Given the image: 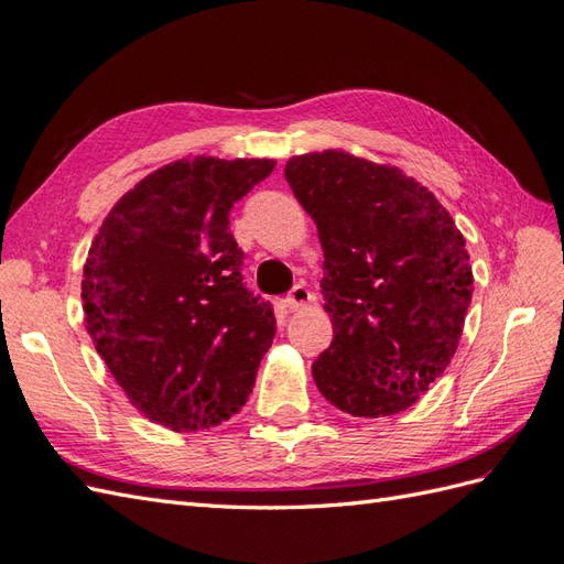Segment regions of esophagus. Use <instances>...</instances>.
Returning <instances> with one entry per match:
<instances>
[{
	"label": "esophagus",
	"mask_w": 564,
	"mask_h": 564,
	"mask_svg": "<svg viewBox=\"0 0 564 564\" xmlns=\"http://www.w3.org/2000/svg\"><path fill=\"white\" fill-rule=\"evenodd\" d=\"M313 301V294L308 292V286L304 284H296L294 290L286 294V306H290L292 311H301L304 306H308Z\"/></svg>",
	"instance_id": "34e87169"
}]
</instances>
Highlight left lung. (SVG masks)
Wrapping results in <instances>:
<instances>
[{
  "instance_id": "left-lung-1",
  "label": "left lung",
  "mask_w": 564,
  "mask_h": 564,
  "mask_svg": "<svg viewBox=\"0 0 564 564\" xmlns=\"http://www.w3.org/2000/svg\"><path fill=\"white\" fill-rule=\"evenodd\" d=\"M284 176L325 256L335 337L311 368L315 386L351 416L400 414L457 351L474 292L462 231L414 176L345 150L296 155Z\"/></svg>"
}]
</instances>
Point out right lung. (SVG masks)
I'll return each mask as SVG.
<instances>
[{
	"mask_svg": "<svg viewBox=\"0 0 564 564\" xmlns=\"http://www.w3.org/2000/svg\"><path fill=\"white\" fill-rule=\"evenodd\" d=\"M272 170L258 158L164 164L119 198L90 246L88 335L127 400L164 429H213L253 390L274 315L243 286L229 210Z\"/></svg>",
	"mask_w": 564,
	"mask_h": 564,
	"instance_id": "add662e5",
	"label": "right lung"
}]
</instances>
